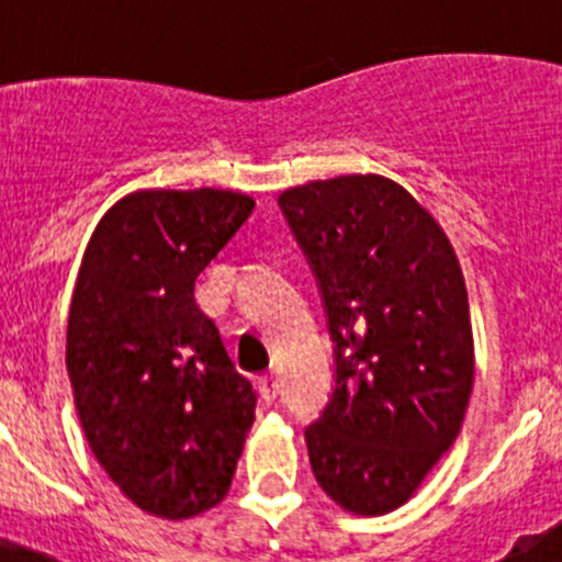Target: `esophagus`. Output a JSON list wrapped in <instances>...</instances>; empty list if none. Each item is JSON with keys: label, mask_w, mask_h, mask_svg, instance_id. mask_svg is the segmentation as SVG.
<instances>
[{"label": "esophagus", "mask_w": 562, "mask_h": 562, "mask_svg": "<svg viewBox=\"0 0 562 562\" xmlns=\"http://www.w3.org/2000/svg\"><path fill=\"white\" fill-rule=\"evenodd\" d=\"M258 389H260V396H263L266 402H274L277 394H280V383H277L274 375H263V378H260Z\"/></svg>", "instance_id": "esophagus-1"}]
</instances>
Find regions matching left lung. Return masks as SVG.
I'll use <instances>...</instances> for the list:
<instances>
[{
	"instance_id": "8db88e82",
	"label": "left lung",
	"mask_w": 562,
	"mask_h": 562,
	"mask_svg": "<svg viewBox=\"0 0 562 562\" xmlns=\"http://www.w3.org/2000/svg\"><path fill=\"white\" fill-rule=\"evenodd\" d=\"M280 209L317 280L334 391L304 429L317 484L381 517L451 449L473 391V328L454 247L378 173L291 187Z\"/></svg>"
}]
</instances>
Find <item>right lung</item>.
Masks as SVG:
<instances>
[{"instance_id": "obj_1", "label": "right lung", "mask_w": 562, "mask_h": 562, "mask_svg": "<svg viewBox=\"0 0 562 562\" xmlns=\"http://www.w3.org/2000/svg\"><path fill=\"white\" fill-rule=\"evenodd\" d=\"M245 192L138 190L83 252L67 372L89 449L146 514L190 519L231 490L255 391L195 304V280L247 223Z\"/></svg>"}]
</instances>
